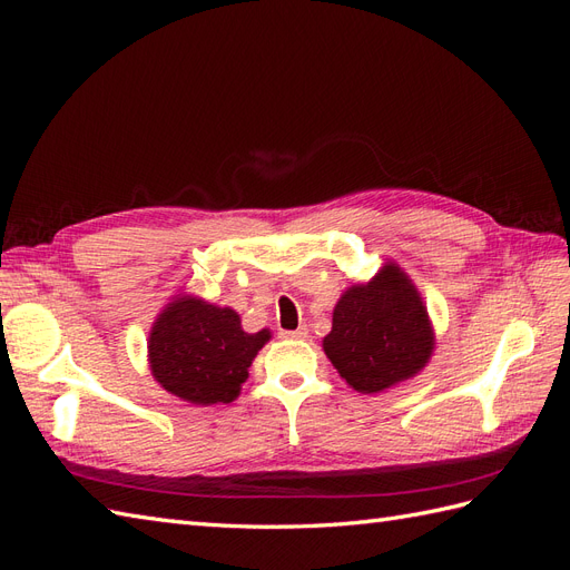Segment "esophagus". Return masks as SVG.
Listing matches in <instances>:
<instances>
[{
    "label": "esophagus",
    "mask_w": 570,
    "mask_h": 570,
    "mask_svg": "<svg viewBox=\"0 0 570 570\" xmlns=\"http://www.w3.org/2000/svg\"><path fill=\"white\" fill-rule=\"evenodd\" d=\"M283 337H289V340H304V337H308V331L304 325H299L297 331H283Z\"/></svg>",
    "instance_id": "obj_1"
}]
</instances>
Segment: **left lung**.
<instances>
[{
    "instance_id": "8db88e82",
    "label": "left lung",
    "mask_w": 570,
    "mask_h": 570,
    "mask_svg": "<svg viewBox=\"0 0 570 570\" xmlns=\"http://www.w3.org/2000/svg\"><path fill=\"white\" fill-rule=\"evenodd\" d=\"M433 342L419 289L400 266L387 264L340 297L323 350L350 387L373 394L416 375Z\"/></svg>"
}]
</instances>
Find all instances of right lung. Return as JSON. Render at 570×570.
Returning <instances> with one entry per match:
<instances>
[{
  "mask_svg": "<svg viewBox=\"0 0 570 570\" xmlns=\"http://www.w3.org/2000/svg\"><path fill=\"white\" fill-rule=\"evenodd\" d=\"M271 333H245L233 308L183 297L164 308L149 333V366L159 385L183 402L228 404L247 381Z\"/></svg>",
  "mask_w": 570,
  "mask_h": 570,
  "instance_id": "right-lung-1",
  "label": "right lung"
}]
</instances>
